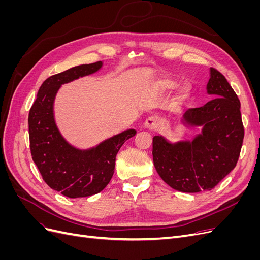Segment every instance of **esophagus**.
<instances>
[{
  "label": "esophagus",
  "mask_w": 260,
  "mask_h": 260,
  "mask_svg": "<svg viewBox=\"0 0 260 260\" xmlns=\"http://www.w3.org/2000/svg\"><path fill=\"white\" fill-rule=\"evenodd\" d=\"M160 124H161V120L158 116H151L144 121V128L155 130L157 128H159Z\"/></svg>",
  "instance_id": "obj_1"
}]
</instances>
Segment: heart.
<instances>
[{"label": "heart", "instance_id": "obj_1", "mask_svg": "<svg viewBox=\"0 0 260 260\" xmlns=\"http://www.w3.org/2000/svg\"><path fill=\"white\" fill-rule=\"evenodd\" d=\"M178 82L175 81L174 79H169V78H165V79H161L157 83V90L159 92H169L171 90H174L177 88ZM191 94V88L190 85H184L182 89L180 90L177 95V101L178 102H184Z\"/></svg>", "mask_w": 260, "mask_h": 260}]
</instances>
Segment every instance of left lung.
<instances>
[{
	"mask_svg": "<svg viewBox=\"0 0 260 260\" xmlns=\"http://www.w3.org/2000/svg\"><path fill=\"white\" fill-rule=\"evenodd\" d=\"M206 90L215 98L199 108H190L181 118L188 128L201 127L191 141L170 142L153 138L156 171L169 186L180 192L210 191L238 162L244 139L241 103L224 76L209 69Z\"/></svg>",
	"mask_w": 260,
	"mask_h": 260,
	"instance_id": "1",
	"label": "left lung"
}]
</instances>
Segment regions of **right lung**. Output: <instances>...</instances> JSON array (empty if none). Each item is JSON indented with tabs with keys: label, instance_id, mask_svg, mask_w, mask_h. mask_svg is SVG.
<instances>
[{
	"label": "right lung",
	"instance_id": "add662e5",
	"mask_svg": "<svg viewBox=\"0 0 260 260\" xmlns=\"http://www.w3.org/2000/svg\"><path fill=\"white\" fill-rule=\"evenodd\" d=\"M102 66L103 62L96 61L51 76L40 86L29 112L32 159L45 183L70 199L85 198L104 190L114 175L118 151L137 133L135 129L124 130L86 149L75 147L61 136L54 116V102L60 86L95 74Z\"/></svg>",
	"mask_w": 260,
	"mask_h": 260
}]
</instances>
